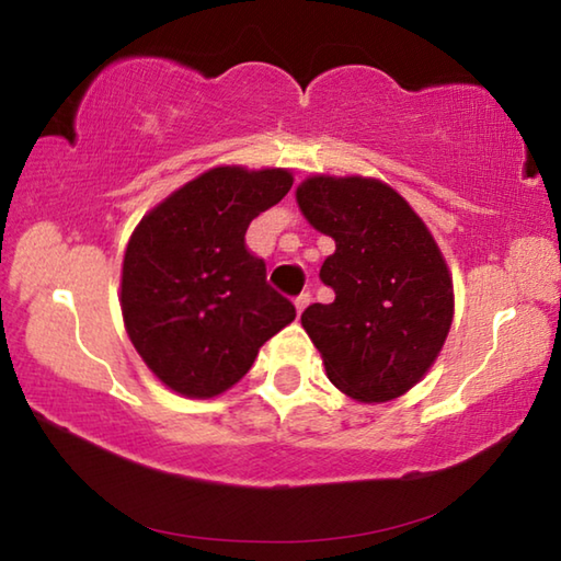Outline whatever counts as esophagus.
Listing matches in <instances>:
<instances>
[{"label": "esophagus", "instance_id": "obj_1", "mask_svg": "<svg viewBox=\"0 0 561 561\" xmlns=\"http://www.w3.org/2000/svg\"><path fill=\"white\" fill-rule=\"evenodd\" d=\"M309 301H311V294H309V291H304V294H299V297H297V299H294V307H297V311H299V314H301V311H304V309H307V307H309Z\"/></svg>", "mask_w": 561, "mask_h": 561}]
</instances>
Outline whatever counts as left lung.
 <instances>
[{"mask_svg": "<svg viewBox=\"0 0 561 561\" xmlns=\"http://www.w3.org/2000/svg\"><path fill=\"white\" fill-rule=\"evenodd\" d=\"M297 205L336 242L319 272L336 297L311 304L301 327L341 393L393 401L431 371L453 324V277L440 247L383 180L311 175L297 187Z\"/></svg>", "mask_w": 561, "mask_h": 561, "instance_id": "left-lung-1", "label": "left lung"}]
</instances>
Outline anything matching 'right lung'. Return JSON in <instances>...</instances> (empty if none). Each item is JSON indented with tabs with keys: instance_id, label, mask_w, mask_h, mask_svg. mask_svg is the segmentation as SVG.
Segmentation results:
<instances>
[{
	"instance_id": "add662e5",
	"label": "right lung",
	"mask_w": 561,
	"mask_h": 561,
	"mask_svg": "<svg viewBox=\"0 0 561 561\" xmlns=\"http://www.w3.org/2000/svg\"><path fill=\"white\" fill-rule=\"evenodd\" d=\"M287 168L217 165L144 215L121 270L130 344L170 391L215 398L297 311L267 284L244 232L289 193Z\"/></svg>"
}]
</instances>
